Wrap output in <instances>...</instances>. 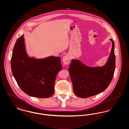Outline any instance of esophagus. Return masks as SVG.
Instances as JSON below:
<instances>
[{"instance_id":"esophagus-1","label":"esophagus","mask_w":129,"mask_h":129,"mask_svg":"<svg viewBox=\"0 0 129 129\" xmlns=\"http://www.w3.org/2000/svg\"><path fill=\"white\" fill-rule=\"evenodd\" d=\"M70 56L68 55H65L63 58V63L66 64V65H67L69 62H70Z\"/></svg>"}]
</instances>
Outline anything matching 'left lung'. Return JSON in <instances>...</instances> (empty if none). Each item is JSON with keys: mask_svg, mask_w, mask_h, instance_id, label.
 Listing matches in <instances>:
<instances>
[{"mask_svg": "<svg viewBox=\"0 0 129 129\" xmlns=\"http://www.w3.org/2000/svg\"><path fill=\"white\" fill-rule=\"evenodd\" d=\"M112 42L110 54L106 64L103 67H89L78 60H73L69 71L73 85L74 94L86 98L99 94L106 89L111 83L115 72L116 57L114 42Z\"/></svg>", "mask_w": 129, "mask_h": 129, "instance_id": "8db88e82", "label": "left lung"}]
</instances>
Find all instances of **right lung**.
Listing matches in <instances>:
<instances>
[{
    "label": "right lung",
    "instance_id": "add662e5",
    "mask_svg": "<svg viewBox=\"0 0 129 129\" xmlns=\"http://www.w3.org/2000/svg\"><path fill=\"white\" fill-rule=\"evenodd\" d=\"M11 68L17 84L25 93L46 98L54 94L55 78L62 67L59 57L50 56L38 60L28 57L22 35L13 47Z\"/></svg>",
    "mask_w": 129,
    "mask_h": 129
}]
</instances>
